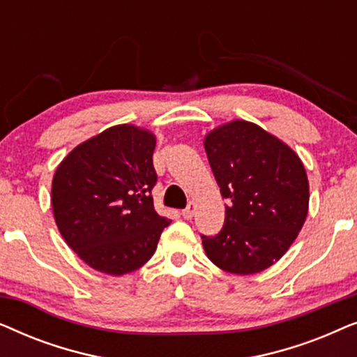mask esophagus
Listing matches in <instances>:
<instances>
[{
    "instance_id": "1",
    "label": "esophagus",
    "mask_w": 357,
    "mask_h": 357,
    "mask_svg": "<svg viewBox=\"0 0 357 357\" xmlns=\"http://www.w3.org/2000/svg\"><path fill=\"white\" fill-rule=\"evenodd\" d=\"M195 209H197V204H195L193 202H190L188 203V206L183 209L182 211V216H183V219H192L193 218V214H195Z\"/></svg>"
}]
</instances>
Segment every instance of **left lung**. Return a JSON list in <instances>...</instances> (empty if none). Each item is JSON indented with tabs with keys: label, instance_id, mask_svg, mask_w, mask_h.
Instances as JSON below:
<instances>
[{
	"label": "left lung",
	"instance_id": "1",
	"mask_svg": "<svg viewBox=\"0 0 357 357\" xmlns=\"http://www.w3.org/2000/svg\"><path fill=\"white\" fill-rule=\"evenodd\" d=\"M209 165L229 199L224 227L203 238L209 260L232 275H255L280 260L309 213V180L284 141L247 120L204 136Z\"/></svg>",
	"mask_w": 357,
	"mask_h": 357
}]
</instances>
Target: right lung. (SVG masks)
Returning a JSON list of instances; mask_svg holds the SVG:
<instances>
[{
  "mask_svg": "<svg viewBox=\"0 0 357 357\" xmlns=\"http://www.w3.org/2000/svg\"><path fill=\"white\" fill-rule=\"evenodd\" d=\"M155 135L123 123L77 144L55 170L53 218L86 265L112 276L154 255L170 221L154 209Z\"/></svg>",
  "mask_w": 357,
  "mask_h": 357,
  "instance_id": "right-lung-1",
  "label": "right lung"
}]
</instances>
